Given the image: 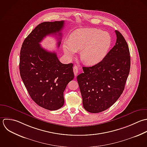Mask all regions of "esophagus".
<instances>
[{
    "label": "esophagus",
    "instance_id": "esophagus-1",
    "mask_svg": "<svg viewBox=\"0 0 147 147\" xmlns=\"http://www.w3.org/2000/svg\"><path fill=\"white\" fill-rule=\"evenodd\" d=\"M73 71H74V74L75 76H77V75L78 74V67L76 65L73 67Z\"/></svg>",
    "mask_w": 147,
    "mask_h": 147
}]
</instances>
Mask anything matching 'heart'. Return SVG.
Wrapping results in <instances>:
<instances>
[{"instance_id": "b5f03b06", "label": "heart", "mask_w": 147, "mask_h": 147, "mask_svg": "<svg viewBox=\"0 0 147 147\" xmlns=\"http://www.w3.org/2000/svg\"><path fill=\"white\" fill-rule=\"evenodd\" d=\"M112 44L110 34L94 28H80L73 32L69 41H65L63 50L68 58L80 51V57L87 65H93L101 62L107 55Z\"/></svg>"}]
</instances>
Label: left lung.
<instances>
[{
	"label": "left lung",
	"mask_w": 147,
	"mask_h": 147,
	"mask_svg": "<svg viewBox=\"0 0 147 147\" xmlns=\"http://www.w3.org/2000/svg\"><path fill=\"white\" fill-rule=\"evenodd\" d=\"M115 45L105 58L91 67H83L77 77L84 109L93 113L109 108L123 93L128 77L131 57L128 45L117 30Z\"/></svg>",
	"instance_id": "1"
}]
</instances>
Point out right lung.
<instances>
[{
    "mask_svg": "<svg viewBox=\"0 0 147 147\" xmlns=\"http://www.w3.org/2000/svg\"><path fill=\"white\" fill-rule=\"evenodd\" d=\"M64 24L63 20L40 23L24 39L20 53V74L30 96L49 111L63 105V92L74 77L73 65L62 63L55 52L42 48L40 42L47 35H58L59 47Z\"/></svg>",
    "mask_w": 147,
    "mask_h": 147,
    "instance_id": "right-lung-1",
    "label": "right lung"
}]
</instances>
